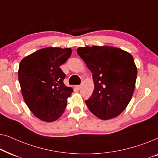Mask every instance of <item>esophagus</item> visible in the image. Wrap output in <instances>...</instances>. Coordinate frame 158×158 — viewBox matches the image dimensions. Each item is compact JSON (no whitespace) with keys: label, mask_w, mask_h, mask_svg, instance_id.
<instances>
[{"label":"esophagus","mask_w":158,"mask_h":158,"mask_svg":"<svg viewBox=\"0 0 158 158\" xmlns=\"http://www.w3.org/2000/svg\"><path fill=\"white\" fill-rule=\"evenodd\" d=\"M82 88V85H76V88L77 90H80L81 89V88Z\"/></svg>","instance_id":"34e87169"}]
</instances>
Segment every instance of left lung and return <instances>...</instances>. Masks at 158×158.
Here are the masks:
<instances>
[{
    "label": "left lung",
    "instance_id": "8db88e82",
    "mask_svg": "<svg viewBox=\"0 0 158 158\" xmlns=\"http://www.w3.org/2000/svg\"><path fill=\"white\" fill-rule=\"evenodd\" d=\"M77 52L93 73L94 90L85 100L90 111L103 120L126 109L132 97L137 69L132 56L114 47H79Z\"/></svg>",
    "mask_w": 158,
    "mask_h": 158
}]
</instances>
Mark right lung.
I'll return each mask as SVG.
<instances>
[{"instance_id": "1", "label": "right lung", "mask_w": 158, "mask_h": 158, "mask_svg": "<svg viewBox=\"0 0 158 158\" xmlns=\"http://www.w3.org/2000/svg\"><path fill=\"white\" fill-rule=\"evenodd\" d=\"M72 54L70 48L41 49L23 58L19 68V81L23 98L40 119L51 122L64 113L67 99L73 92L63 83L65 74L60 65Z\"/></svg>"}]
</instances>
